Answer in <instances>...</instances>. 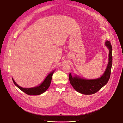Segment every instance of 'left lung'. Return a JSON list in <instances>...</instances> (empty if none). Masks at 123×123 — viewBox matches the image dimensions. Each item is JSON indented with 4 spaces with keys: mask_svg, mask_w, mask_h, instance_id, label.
Instances as JSON below:
<instances>
[{
    "mask_svg": "<svg viewBox=\"0 0 123 123\" xmlns=\"http://www.w3.org/2000/svg\"><path fill=\"white\" fill-rule=\"evenodd\" d=\"M106 45L110 49L109 63L107 68L103 75L100 78L93 80H85L76 76L73 77L71 73L69 74V80L72 86L75 91L84 94H93L99 91L103 86L106 85L111 76L112 64V46L111 43L107 41Z\"/></svg>",
    "mask_w": 123,
    "mask_h": 123,
    "instance_id": "left-lung-1",
    "label": "left lung"
}]
</instances>
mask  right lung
<instances>
[{
  "label": "right lung",
  "mask_w": 123,
  "mask_h": 123,
  "mask_svg": "<svg viewBox=\"0 0 123 123\" xmlns=\"http://www.w3.org/2000/svg\"><path fill=\"white\" fill-rule=\"evenodd\" d=\"M53 74L54 71L49 74L46 78V79H45V80L44 81V82L39 86L29 89L23 88V87L20 86H19L17 85L13 79H12L14 85L17 87H18L20 90H21L22 92H23L29 95H38L44 93L49 88L51 83L52 76Z\"/></svg>",
  "instance_id": "1"
}]
</instances>
